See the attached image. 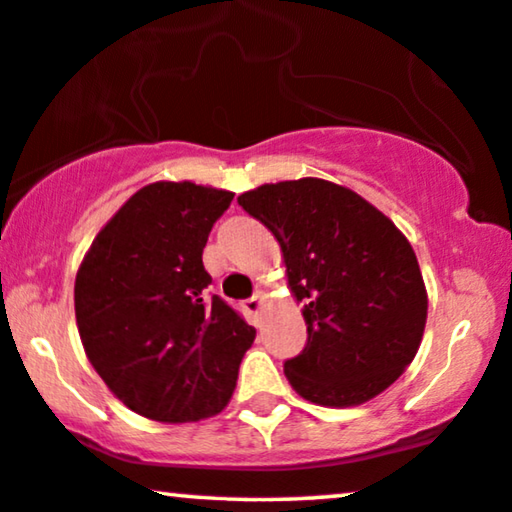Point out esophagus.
<instances>
[{
    "mask_svg": "<svg viewBox=\"0 0 512 512\" xmlns=\"http://www.w3.org/2000/svg\"><path fill=\"white\" fill-rule=\"evenodd\" d=\"M261 298H263V293L256 291L251 298L242 300V307H244V310H247L249 314H258V307H261Z\"/></svg>",
    "mask_w": 512,
    "mask_h": 512,
    "instance_id": "obj_1",
    "label": "esophagus"
}]
</instances>
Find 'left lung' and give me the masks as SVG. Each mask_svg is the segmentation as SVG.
<instances>
[{
	"label": "left lung",
	"mask_w": 512,
	"mask_h": 512,
	"mask_svg": "<svg viewBox=\"0 0 512 512\" xmlns=\"http://www.w3.org/2000/svg\"><path fill=\"white\" fill-rule=\"evenodd\" d=\"M242 209L272 230L307 345L284 363L291 387L328 408L366 403L415 359L426 289L405 235L361 195L324 179L242 193Z\"/></svg>",
	"instance_id": "left-lung-1"
}]
</instances>
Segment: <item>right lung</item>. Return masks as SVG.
Segmentation results:
<instances>
[{"label":"right lung","mask_w":512,"mask_h":512,"mask_svg":"<svg viewBox=\"0 0 512 512\" xmlns=\"http://www.w3.org/2000/svg\"><path fill=\"white\" fill-rule=\"evenodd\" d=\"M233 193L156 181L132 195L90 244L74 284L88 361L116 398L156 422H198L226 408L254 326L221 296L202 249Z\"/></svg>","instance_id":"obj_1"}]
</instances>
